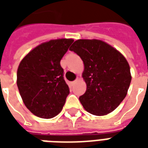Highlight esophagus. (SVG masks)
<instances>
[{"instance_id":"obj_1","label":"esophagus","mask_w":148,"mask_h":148,"mask_svg":"<svg viewBox=\"0 0 148 148\" xmlns=\"http://www.w3.org/2000/svg\"><path fill=\"white\" fill-rule=\"evenodd\" d=\"M77 81H78V78H77V79H76V80H75V81H74V82H72V84H73V85H74V84H75V83H76V82H77Z\"/></svg>"}]
</instances>
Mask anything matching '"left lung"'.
Masks as SVG:
<instances>
[{
  "mask_svg": "<svg viewBox=\"0 0 148 148\" xmlns=\"http://www.w3.org/2000/svg\"><path fill=\"white\" fill-rule=\"evenodd\" d=\"M70 50L80 56L86 91L79 97L83 108L95 116L112 112L127 93L132 75L121 52L100 39H77Z\"/></svg>",
  "mask_w": 148,
  "mask_h": 148,
  "instance_id": "8db88e82",
  "label": "left lung"
}]
</instances>
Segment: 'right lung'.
Segmentation results:
<instances>
[{"instance_id": "add662e5", "label": "right lung", "mask_w": 148, "mask_h": 148, "mask_svg": "<svg viewBox=\"0 0 148 148\" xmlns=\"http://www.w3.org/2000/svg\"><path fill=\"white\" fill-rule=\"evenodd\" d=\"M73 42V39H57L42 42L19 64L18 90L25 106L38 117L50 119L62 109L70 90L60 61Z\"/></svg>"}]
</instances>
